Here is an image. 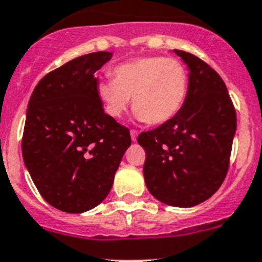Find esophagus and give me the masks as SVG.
<instances>
[{"label": "esophagus", "mask_w": 262, "mask_h": 262, "mask_svg": "<svg viewBox=\"0 0 262 262\" xmlns=\"http://www.w3.org/2000/svg\"><path fill=\"white\" fill-rule=\"evenodd\" d=\"M137 136H138V132L135 130V129H132V130H130L132 141H136V140H137Z\"/></svg>", "instance_id": "obj_1"}]
</instances>
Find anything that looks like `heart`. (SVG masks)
Returning a JSON list of instances; mask_svg holds the SVG:
<instances>
[{
	"label": "heart",
	"instance_id": "obj_1",
	"mask_svg": "<svg viewBox=\"0 0 262 262\" xmlns=\"http://www.w3.org/2000/svg\"><path fill=\"white\" fill-rule=\"evenodd\" d=\"M114 80L98 83V97L112 118L126 112L133 98L138 120L160 125L172 120L185 104L189 73L176 58L151 56L121 63L113 70Z\"/></svg>",
	"mask_w": 262,
	"mask_h": 262
}]
</instances>
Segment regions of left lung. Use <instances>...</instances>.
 I'll return each instance as SVG.
<instances>
[{"label":"left lung","instance_id":"obj_1","mask_svg":"<svg viewBox=\"0 0 262 262\" xmlns=\"http://www.w3.org/2000/svg\"><path fill=\"white\" fill-rule=\"evenodd\" d=\"M189 68L185 104L172 120L142 132L148 190L170 206L189 208L219 190L229 169L236 109L216 70L192 53L174 50Z\"/></svg>","mask_w":262,"mask_h":262}]
</instances>
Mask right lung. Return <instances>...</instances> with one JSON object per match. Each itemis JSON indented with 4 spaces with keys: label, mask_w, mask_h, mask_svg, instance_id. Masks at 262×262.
<instances>
[{
    "label": "right lung",
    "mask_w": 262,
    "mask_h": 262,
    "mask_svg": "<svg viewBox=\"0 0 262 262\" xmlns=\"http://www.w3.org/2000/svg\"><path fill=\"white\" fill-rule=\"evenodd\" d=\"M113 53L77 57L37 83L29 100L23 157L48 204L82 213L109 194L114 173L132 144L129 129L107 116L94 73Z\"/></svg>",
    "instance_id": "obj_1"
}]
</instances>
